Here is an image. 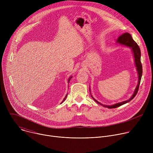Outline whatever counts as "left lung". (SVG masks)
I'll list each match as a JSON object with an SVG mask.
<instances>
[{
	"label": "left lung",
	"mask_w": 153,
	"mask_h": 153,
	"mask_svg": "<svg viewBox=\"0 0 153 153\" xmlns=\"http://www.w3.org/2000/svg\"><path fill=\"white\" fill-rule=\"evenodd\" d=\"M117 42L120 43V44L127 46L130 47L132 49L133 53L134 54V61H135V63H136V66L137 67V73H138V75H139V79H138V85L136 87V88L134 92V94H133L132 97H131L129 100L123 101L122 102H119L118 103L113 105H110V106H107V105H105L102 104L101 103L99 102L98 101H97L96 99H94L92 96V98L99 104H100V105H102L104 107H106L108 108H117L125 103H126L128 102H129V101L131 100L137 94L138 90H139V85H140V80H141V78H142V65L141 63V61H140V56H141V52H140V50L139 47L138 46L137 43L133 39L131 36L130 34L128 33H123V34H122L121 36H120L118 38V39L117 40Z\"/></svg>",
	"instance_id": "obj_1"
}]
</instances>
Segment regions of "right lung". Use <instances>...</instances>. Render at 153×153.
Instances as JSON below:
<instances>
[{
  "instance_id": "1",
  "label": "right lung",
  "mask_w": 153,
  "mask_h": 153,
  "mask_svg": "<svg viewBox=\"0 0 153 153\" xmlns=\"http://www.w3.org/2000/svg\"><path fill=\"white\" fill-rule=\"evenodd\" d=\"M70 79H71V78H70V79H69V80H68V82H70ZM67 95H66V96H65V98H64V99H63V101H62V102H64V101H65V99H66V98H67Z\"/></svg>"
}]
</instances>
